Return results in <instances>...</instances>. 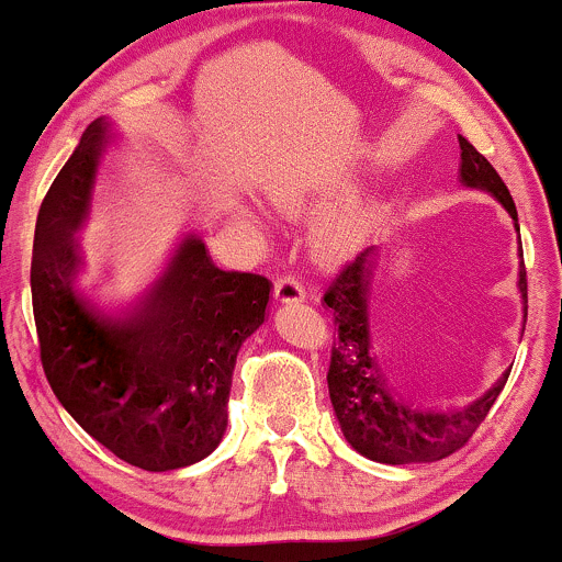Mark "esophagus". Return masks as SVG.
Masks as SVG:
<instances>
[{"label":"esophagus","instance_id":"1","mask_svg":"<svg viewBox=\"0 0 562 562\" xmlns=\"http://www.w3.org/2000/svg\"><path fill=\"white\" fill-rule=\"evenodd\" d=\"M306 291L304 285L291 274H280L274 280V299L282 301V304H293V301H304Z\"/></svg>","mask_w":562,"mask_h":562}]
</instances>
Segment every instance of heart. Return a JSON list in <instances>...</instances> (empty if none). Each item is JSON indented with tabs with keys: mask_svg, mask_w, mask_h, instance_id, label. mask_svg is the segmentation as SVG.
<instances>
[{
	"mask_svg": "<svg viewBox=\"0 0 562 562\" xmlns=\"http://www.w3.org/2000/svg\"><path fill=\"white\" fill-rule=\"evenodd\" d=\"M271 199L282 206V210H299L306 202V193L299 186H274L271 188ZM358 217L352 212H336V215L323 217L312 232V245L328 261L350 256L352 247L358 241Z\"/></svg>",
	"mask_w": 562,
	"mask_h": 562,
	"instance_id": "b5f03b06",
	"label": "heart"
}]
</instances>
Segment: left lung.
Listing matches in <instances>:
<instances>
[{"instance_id": "left-lung-1", "label": "left lung", "mask_w": 562, "mask_h": 562, "mask_svg": "<svg viewBox=\"0 0 562 562\" xmlns=\"http://www.w3.org/2000/svg\"><path fill=\"white\" fill-rule=\"evenodd\" d=\"M458 142L460 182L498 199L517 226V206L512 202L506 182L469 139L458 137ZM374 263L376 247H366L358 252L356 261L347 263L334 277V282L323 293V304L334 312L336 326V341L330 347L328 366V393L336 420L341 425L345 439L360 454L376 460V463L409 465L450 458L474 436L487 412L493 409L512 369L482 398L454 412L428 409V406L412 404L409 398L395 393L371 352L369 293ZM519 293H522L525 317H528L525 263L519 269Z\"/></svg>"}]
</instances>
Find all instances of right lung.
I'll return each instance as SVG.
<instances>
[{
	"label": "right lung",
	"mask_w": 562,
	"mask_h": 562,
	"mask_svg": "<svg viewBox=\"0 0 562 562\" xmlns=\"http://www.w3.org/2000/svg\"><path fill=\"white\" fill-rule=\"evenodd\" d=\"M110 123L97 117L45 193L34 228L32 304L53 393L88 436L126 463H199L226 434L241 341L266 321L271 282L223 271L186 236L132 306L102 304L80 280L75 232L91 210Z\"/></svg>",
	"instance_id": "obj_1"
}]
</instances>
